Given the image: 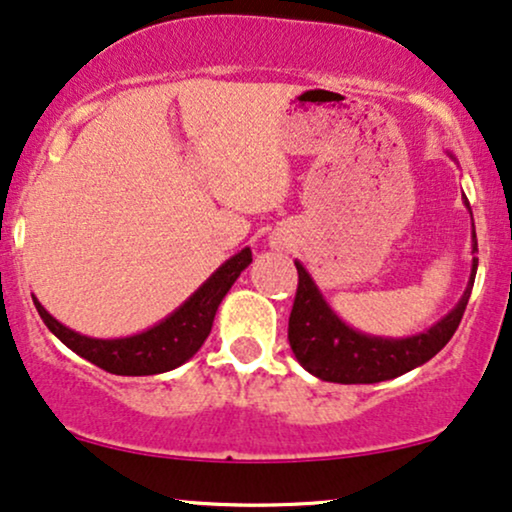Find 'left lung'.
<instances>
[{
	"label": "left lung",
	"mask_w": 512,
	"mask_h": 512,
	"mask_svg": "<svg viewBox=\"0 0 512 512\" xmlns=\"http://www.w3.org/2000/svg\"><path fill=\"white\" fill-rule=\"evenodd\" d=\"M463 200L465 208L470 210L468 198ZM472 250L477 252L475 234H472ZM295 267L297 293L288 321V342L295 359L300 361L304 371L326 380V383L368 385L409 373L411 368L430 361L451 340L463 319L465 307H468L477 274V257L472 260L468 288H465L456 307L442 321H437L430 331L399 340L375 338V335L349 328L323 300L321 290L316 288L309 271L300 262H295Z\"/></svg>",
	"instance_id": "8db88e82"
}]
</instances>
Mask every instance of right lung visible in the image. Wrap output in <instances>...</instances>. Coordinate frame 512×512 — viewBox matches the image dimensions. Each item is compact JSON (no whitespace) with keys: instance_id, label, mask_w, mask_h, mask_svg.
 <instances>
[{"instance_id":"add662e5","label":"right lung","mask_w":512,"mask_h":512,"mask_svg":"<svg viewBox=\"0 0 512 512\" xmlns=\"http://www.w3.org/2000/svg\"><path fill=\"white\" fill-rule=\"evenodd\" d=\"M250 262V248L241 250L231 260H226L189 300L181 304L177 312H172L158 326L148 328L144 333L129 335V338H87V335L70 331L68 326L58 323L37 302V297H32V302H35L37 312L47 323L49 331L75 354H80L82 359L92 361L94 366L115 375H155L181 366L203 347L205 338L212 331L217 307Z\"/></svg>"}]
</instances>
